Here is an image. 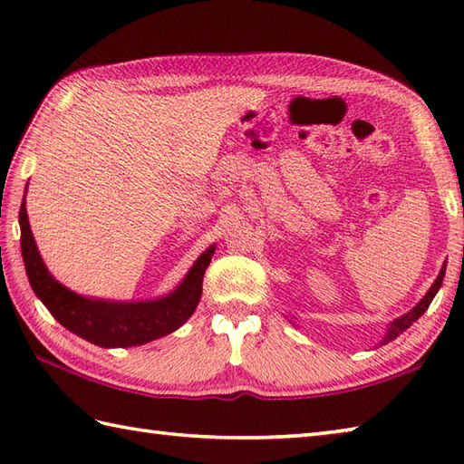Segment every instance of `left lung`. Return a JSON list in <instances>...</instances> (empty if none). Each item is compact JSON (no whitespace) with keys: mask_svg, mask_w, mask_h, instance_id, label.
Segmentation results:
<instances>
[{"mask_svg":"<svg viewBox=\"0 0 464 464\" xmlns=\"http://www.w3.org/2000/svg\"><path fill=\"white\" fill-rule=\"evenodd\" d=\"M445 271H447V261H445V265H442V269H440V273H439V277L435 279V283L430 285V289L427 291V295L425 297H422L415 307H412L409 313H405L402 314V317H399V319H395L392 321L389 327H387V333H384V337H382V341H381V344H387L389 341H395L399 334L402 333V331H407L412 323H415L422 313H425L427 309H429V304H430V301L435 299V295L439 293V289H440V285H442V279H445Z\"/></svg>","mask_w":464,"mask_h":464,"instance_id":"obj_1","label":"left lung"}]
</instances>
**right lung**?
I'll return each instance as SVG.
<instances>
[{
	"label": "right lung",
	"mask_w": 464,
	"mask_h": 464,
	"mask_svg": "<svg viewBox=\"0 0 464 464\" xmlns=\"http://www.w3.org/2000/svg\"><path fill=\"white\" fill-rule=\"evenodd\" d=\"M19 229L25 273L37 299L67 331L105 349L135 347L179 329L199 304L203 275L215 253V245L205 249L177 289L165 297L130 303L90 299L69 291L47 271L29 227L25 197L19 207Z\"/></svg>",
	"instance_id": "right-lung-1"
}]
</instances>
